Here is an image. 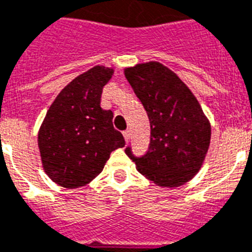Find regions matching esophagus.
<instances>
[{
    "mask_svg": "<svg viewBox=\"0 0 252 252\" xmlns=\"http://www.w3.org/2000/svg\"><path fill=\"white\" fill-rule=\"evenodd\" d=\"M123 134H124V138H126V141L128 142L130 140V130L129 129H126L123 132Z\"/></svg>",
    "mask_w": 252,
    "mask_h": 252,
    "instance_id": "obj_1",
    "label": "esophagus"
}]
</instances>
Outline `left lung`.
I'll list each match as a JSON object with an SVG mask.
<instances>
[{
	"mask_svg": "<svg viewBox=\"0 0 252 252\" xmlns=\"http://www.w3.org/2000/svg\"><path fill=\"white\" fill-rule=\"evenodd\" d=\"M150 122L149 149L126 154L138 172L162 187H178L199 171L211 142V126L199 102L179 77L159 63L126 69Z\"/></svg>",
	"mask_w": 252,
	"mask_h": 252,
	"instance_id": "obj_1",
	"label": "left lung"
}]
</instances>
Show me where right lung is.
I'll return each mask as SVG.
<instances>
[{
    "instance_id": "add662e5",
    "label": "right lung",
    "mask_w": 252,
    "mask_h": 252,
    "mask_svg": "<svg viewBox=\"0 0 252 252\" xmlns=\"http://www.w3.org/2000/svg\"><path fill=\"white\" fill-rule=\"evenodd\" d=\"M114 70L94 66L57 95L37 136L47 175L65 188L82 187L102 172L110 154L126 145L111 110L100 107L103 86Z\"/></svg>"
}]
</instances>
